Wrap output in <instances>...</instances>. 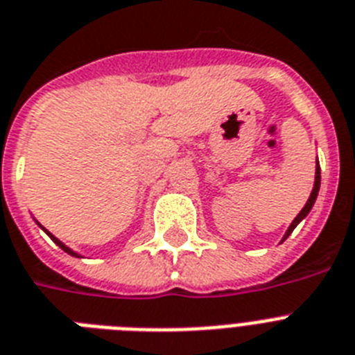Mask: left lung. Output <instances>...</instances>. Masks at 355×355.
Listing matches in <instances>:
<instances>
[{
    "mask_svg": "<svg viewBox=\"0 0 355 355\" xmlns=\"http://www.w3.org/2000/svg\"><path fill=\"white\" fill-rule=\"evenodd\" d=\"M319 186H321V169H319V164H318V166H315V182H313L312 195H310V198H308V202L304 204V207H302V209H301V213H299L297 217L293 218V223L290 224V227H288V232H286V235H284V239H288V235H290V233H292L293 230H295V226H297V224L301 223L302 218L306 217L308 213H310V209H312L313 202H315V198H318ZM284 239H282V241H284Z\"/></svg>",
    "mask_w": 355,
    "mask_h": 355,
    "instance_id": "1",
    "label": "left lung"
}]
</instances>
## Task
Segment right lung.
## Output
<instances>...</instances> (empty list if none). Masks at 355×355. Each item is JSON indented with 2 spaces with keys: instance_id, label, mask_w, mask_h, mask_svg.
<instances>
[{
  "instance_id": "add662e5",
  "label": "right lung",
  "mask_w": 355,
  "mask_h": 355,
  "mask_svg": "<svg viewBox=\"0 0 355 355\" xmlns=\"http://www.w3.org/2000/svg\"><path fill=\"white\" fill-rule=\"evenodd\" d=\"M45 232H47V230H45ZM47 235H49V237H51V239H53V241H54V243H56V244H58V246L62 248L63 252H67V253H69V255H74V257H80V255H78V253H74V252H73V250H69V248H67V246H65V244H63V243H60V241H58V239H56V237H54V235H51V233H49V232H47Z\"/></svg>"
}]
</instances>
